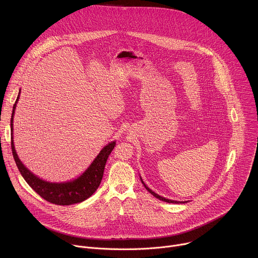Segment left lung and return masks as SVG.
<instances>
[{
  "label": "left lung",
  "mask_w": 258,
  "mask_h": 258,
  "mask_svg": "<svg viewBox=\"0 0 258 258\" xmlns=\"http://www.w3.org/2000/svg\"><path fill=\"white\" fill-rule=\"evenodd\" d=\"M141 181H142V183H143V185H144V187L147 189V191H148L150 194H152L154 197H156V198H158L159 200H162V201H164V202H168V203H186L187 201H173V200H169V199H165L164 197H161V196H159L158 194H156V193H154L151 189H149L148 187H147L146 185H145V183H144V181H143V179L141 178Z\"/></svg>",
  "instance_id": "1"
}]
</instances>
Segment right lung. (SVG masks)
<instances>
[{
  "label": "right lung",
  "instance_id": "1",
  "mask_svg": "<svg viewBox=\"0 0 258 258\" xmlns=\"http://www.w3.org/2000/svg\"><path fill=\"white\" fill-rule=\"evenodd\" d=\"M19 99V95L13 106V112L11 117V130L13 131V116L16 108V103ZM115 147V142L109 143L101 150L99 155L95 158L90 167L77 179L67 182H49L39 178L30 172L18 158L13 143V136L11 138V148L16 165L26 180L28 185L38 193L42 198L50 203L57 205H70L81 203L91 197L100 186L106 161Z\"/></svg>",
  "mask_w": 258,
  "mask_h": 258
}]
</instances>
